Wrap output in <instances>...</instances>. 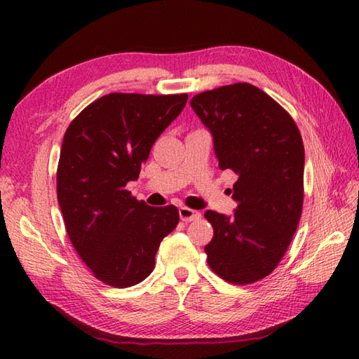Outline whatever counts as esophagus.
Listing matches in <instances>:
<instances>
[{"label":"esophagus","mask_w":359,"mask_h":359,"mask_svg":"<svg viewBox=\"0 0 359 359\" xmlns=\"http://www.w3.org/2000/svg\"><path fill=\"white\" fill-rule=\"evenodd\" d=\"M179 215H180V219L184 220V222H191V220L201 219V212L199 211L191 210V208H188V207H180L179 208Z\"/></svg>","instance_id":"obj_1"}]
</instances>
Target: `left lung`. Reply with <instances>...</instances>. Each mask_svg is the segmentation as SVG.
<instances>
[{
	"mask_svg": "<svg viewBox=\"0 0 359 359\" xmlns=\"http://www.w3.org/2000/svg\"><path fill=\"white\" fill-rule=\"evenodd\" d=\"M215 140L220 170L239 175L231 217L208 210L215 236L205 247L210 269L236 285L261 280L284 257L304 203V143L293 117L250 83L191 98Z\"/></svg>",
	"mask_w": 359,
	"mask_h": 359,
	"instance_id": "obj_1",
	"label": "left lung"
}]
</instances>
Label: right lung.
Returning a JSON list of instances; mask_svg holds the SVG:
<instances>
[{"label": "right lung", "instance_id": "1", "mask_svg": "<svg viewBox=\"0 0 359 359\" xmlns=\"http://www.w3.org/2000/svg\"><path fill=\"white\" fill-rule=\"evenodd\" d=\"M188 94L111 93L67 126L57 197L67 236L103 284L126 288L148 278L160 242L179 224L174 205L149 207L126 189L139 179L157 137L185 108Z\"/></svg>", "mask_w": 359, "mask_h": 359}]
</instances>
